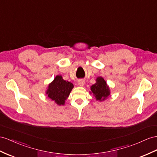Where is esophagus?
<instances>
[{"label": "esophagus", "mask_w": 157, "mask_h": 157, "mask_svg": "<svg viewBox=\"0 0 157 157\" xmlns=\"http://www.w3.org/2000/svg\"><path fill=\"white\" fill-rule=\"evenodd\" d=\"M84 84H85V80L83 79H79L78 80V85L80 86H83Z\"/></svg>", "instance_id": "1"}]
</instances>
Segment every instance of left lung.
<instances>
[{"mask_svg":"<svg viewBox=\"0 0 157 157\" xmlns=\"http://www.w3.org/2000/svg\"><path fill=\"white\" fill-rule=\"evenodd\" d=\"M96 82L91 86V91L90 93L93 94L95 99L98 101H103L109 97L111 92L109 86L103 78L99 76L96 78Z\"/></svg>","mask_w":157,"mask_h":157,"instance_id":"left-lung-1","label":"left lung"}]
</instances>
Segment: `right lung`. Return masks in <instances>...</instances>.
<instances>
[{"label":"right lung","instance_id":"right-lung-1","mask_svg":"<svg viewBox=\"0 0 157 157\" xmlns=\"http://www.w3.org/2000/svg\"><path fill=\"white\" fill-rule=\"evenodd\" d=\"M73 88V83L64 80L61 75H58L49 83L46 94L58 105H64Z\"/></svg>","mask_w":157,"mask_h":157}]
</instances>
